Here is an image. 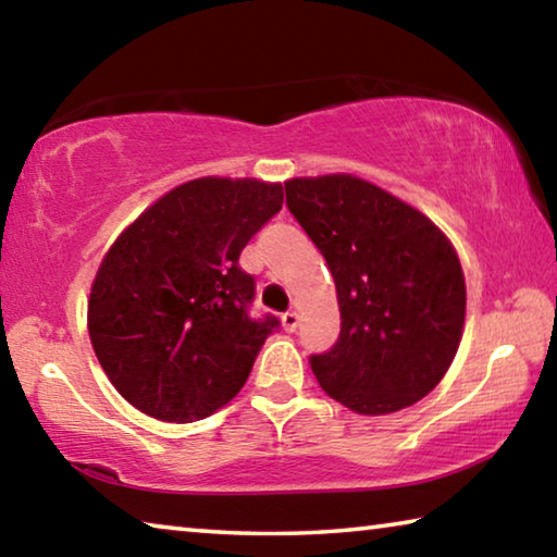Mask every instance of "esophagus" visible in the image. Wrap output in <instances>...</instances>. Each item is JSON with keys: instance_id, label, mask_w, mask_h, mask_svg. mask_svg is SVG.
Instances as JSON below:
<instances>
[{"instance_id": "obj_1", "label": "esophagus", "mask_w": 557, "mask_h": 557, "mask_svg": "<svg viewBox=\"0 0 557 557\" xmlns=\"http://www.w3.org/2000/svg\"><path fill=\"white\" fill-rule=\"evenodd\" d=\"M282 326H285V332H297L299 314L297 312H285V314H282Z\"/></svg>"}]
</instances>
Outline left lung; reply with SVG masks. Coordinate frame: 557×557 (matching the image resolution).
Masks as SVG:
<instances>
[{
	"mask_svg": "<svg viewBox=\"0 0 557 557\" xmlns=\"http://www.w3.org/2000/svg\"><path fill=\"white\" fill-rule=\"evenodd\" d=\"M287 209L332 270L342 332L309 363L322 388L361 414L408 408L457 354L467 287L435 223L348 174L292 178Z\"/></svg>",
	"mask_w": 557,
	"mask_h": 557,
	"instance_id": "obj_1",
	"label": "left lung"
}]
</instances>
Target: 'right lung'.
<instances>
[{
  "instance_id": "obj_1",
  "label": "right lung",
  "mask_w": 557,
  "mask_h": 557,
  "mask_svg": "<svg viewBox=\"0 0 557 557\" xmlns=\"http://www.w3.org/2000/svg\"><path fill=\"white\" fill-rule=\"evenodd\" d=\"M282 184L194 178L112 243L88 301L92 348L122 398L191 422L238 395L280 319L250 317L256 277L238 258L282 209Z\"/></svg>"
}]
</instances>
